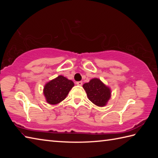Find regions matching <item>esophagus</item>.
I'll return each mask as SVG.
<instances>
[{
	"label": "esophagus",
	"mask_w": 158,
	"mask_h": 158,
	"mask_svg": "<svg viewBox=\"0 0 158 158\" xmlns=\"http://www.w3.org/2000/svg\"><path fill=\"white\" fill-rule=\"evenodd\" d=\"M76 84H77V85H82V84H83V83H82V81H77L76 82Z\"/></svg>",
	"instance_id": "obj_1"
}]
</instances>
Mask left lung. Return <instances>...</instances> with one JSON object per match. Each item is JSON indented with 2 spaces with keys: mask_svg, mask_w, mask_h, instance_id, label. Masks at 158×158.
<instances>
[{
  "mask_svg": "<svg viewBox=\"0 0 158 158\" xmlns=\"http://www.w3.org/2000/svg\"><path fill=\"white\" fill-rule=\"evenodd\" d=\"M89 100L98 106H105L111 98V90L100 79H92L83 85Z\"/></svg>",
  "mask_w": 158,
  "mask_h": 158,
  "instance_id": "obj_1",
  "label": "left lung"
}]
</instances>
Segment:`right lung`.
<instances>
[{"mask_svg": "<svg viewBox=\"0 0 158 158\" xmlns=\"http://www.w3.org/2000/svg\"><path fill=\"white\" fill-rule=\"evenodd\" d=\"M74 85V82L66 77L59 75L45 84L43 90L44 97L50 105H56L65 100Z\"/></svg>", "mask_w": 158, "mask_h": 158, "instance_id": "obj_1", "label": "right lung"}]
</instances>
